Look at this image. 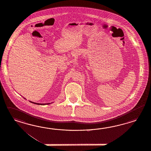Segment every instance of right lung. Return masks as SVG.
I'll return each mask as SVG.
<instances>
[{
  "instance_id": "obj_1",
  "label": "right lung",
  "mask_w": 151,
  "mask_h": 151,
  "mask_svg": "<svg viewBox=\"0 0 151 151\" xmlns=\"http://www.w3.org/2000/svg\"><path fill=\"white\" fill-rule=\"evenodd\" d=\"M31 103H32V104H37V105H49V104H50V103H49V104H38V103H35V102H32V101H30Z\"/></svg>"
}]
</instances>
